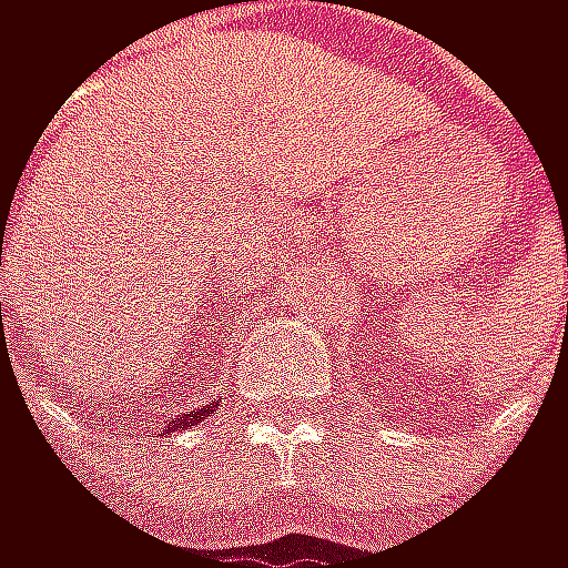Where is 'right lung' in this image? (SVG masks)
Wrapping results in <instances>:
<instances>
[{
  "label": "right lung",
  "mask_w": 568,
  "mask_h": 568,
  "mask_svg": "<svg viewBox=\"0 0 568 568\" xmlns=\"http://www.w3.org/2000/svg\"><path fill=\"white\" fill-rule=\"evenodd\" d=\"M220 403H223V396H220V399H210V403H203L200 409H185L182 416H172V419H165V430H162V437H169V434H175V430H192L195 423H203L210 413H216V409H220Z\"/></svg>",
  "instance_id": "1"
}]
</instances>
